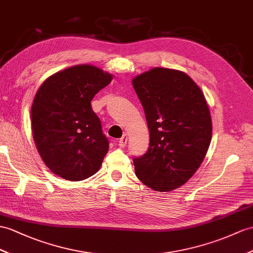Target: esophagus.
I'll return each mask as SVG.
<instances>
[{
    "mask_svg": "<svg viewBox=\"0 0 253 253\" xmlns=\"http://www.w3.org/2000/svg\"><path fill=\"white\" fill-rule=\"evenodd\" d=\"M126 141H127V135L126 134H123V136L118 141L119 147H125L126 144Z\"/></svg>",
    "mask_w": 253,
    "mask_h": 253,
    "instance_id": "34e87169",
    "label": "esophagus"
}]
</instances>
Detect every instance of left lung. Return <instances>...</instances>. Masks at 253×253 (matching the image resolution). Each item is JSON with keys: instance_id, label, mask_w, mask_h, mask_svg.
<instances>
[{"instance_id": "obj_1", "label": "left lung", "mask_w": 253, "mask_h": 253, "mask_svg": "<svg viewBox=\"0 0 253 253\" xmlns=\"http://www.w3.org/2000/svg\"><path fill=\"white\" fill-rule=\"evenodd\" d=\"M132 84L150 134L148 151L133 159L135 174L152 190L173 191L195 174L211 145L205 95L186 73L164 67L139 74Z\"/></svg>"}]
</instances>
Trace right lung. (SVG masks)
Here are the masks:
<instances>
[{
    "instance_id": "1",
    "label": "right lung",
    "mask_w": 253,
    "mask_h": 253,
    "mask_svg": "<svg viewBox=\"0 0 253 253\" xmlns=\"http://www.w3.org/2000/svg\"><path fill=\"white\" fill-rule=\"evenodd\" d=\"M113 78L94 65L79 64L49 76L36 92L31 108L33 139L54 175L80 181L100 169L109 146L91 101Z\"/></svg>"
}]
</instances>
